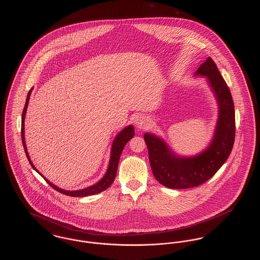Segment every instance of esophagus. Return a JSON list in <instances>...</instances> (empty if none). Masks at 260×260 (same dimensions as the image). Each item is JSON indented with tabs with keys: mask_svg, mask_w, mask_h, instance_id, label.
<instances>
[{
	"mask_svg": "<svg viewBox=\"0 0 260 260\" xmlns=\"http://www.w3.org/2000/svg\"><path fill=\"white\" fill-rule=\"evenodd\" d=\"M150 119L146 116H140L138 118L135 120V125L138 129L140 130H144V129H147L150 127Z\"/></svg>",
	"mask_w": 260,
	"mask_h": 260,
	"instance_id": "1",
	"label": "esophagus"
}]
</instances>
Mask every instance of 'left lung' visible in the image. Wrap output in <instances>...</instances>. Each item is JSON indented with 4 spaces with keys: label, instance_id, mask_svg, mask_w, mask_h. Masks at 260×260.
<instances>
[{
    "label": "left lung",
    "instance_id": "left-lung-1",
    "mask_svg": "<svg viewBox=\"0 0 260 260\" xmlns=\"http://www.w3.org/2000/svg\"><path fill=\"white\" fill-rule=\"evenodd\" d=\"M194 76L206 77L217 104V119L209 145L196 155L184 156L176 153L161 136L144 134L153 175L170 189H189L204 184L224 164L234 147L236 114L233 97L210 56L196 71Z\"/></svg>",
    "mask_w": 260,
    "mask_h": 260
}]
</instances>
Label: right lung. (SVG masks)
Returning <instances> with one entry per match:
<instances>
[{
    "instance_id": "right-lung-1",
    "label": "right lung",
    "mask_w": 260,
    "mask_h": 260,
    "mask_svg": "<svg viewBox=\"0 0 260 260\" xmlns=\"http://www.w3.org/2000/svg\"><path fill=\"white\" fill-rule=\"evenodd\" d=\"M34 88H31L28 93L26 95V100H25V104H24V110H23V114H22V141H23V146H24V152L26 155V158L29 162L30 166L32 167V169L38 172L46 181L47 184L52 187L53 189H56L57 191L67 194V196H71V197H86V196H92V194H96L99 193L103 190L109 188L115 177H116V173H117V168H118L119 159L121 156V153L124 149V146L126 145V143L129 141L130 139L133 138L134 134H135V130L133 125H128L125 128H123L118 134L115 136L114 140L112 142V146H111V152H110V159H109V164H108V168L106 173L104 174V176L100 179V181H98L97 183H95L94 185L87 187L85 189H77V190H67V189H60L57 186L53 185L51 182H49L46 177H44L38 170L37 168L34 166L29 155L27 153L26 150V145H25V141H24V118H25V113H26V109H27V105H28V101H29V97H30V93L32 91Z\"/></svg>"
}]
</instances>
